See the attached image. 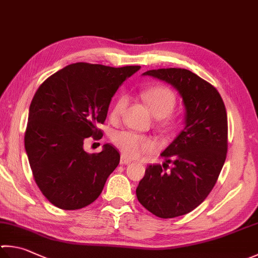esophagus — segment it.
I'll return each instance as SVG.
<instances>
[{
	"label": "esophagus",
	"mask_w": 258,
	"mask_h": 258,
	"mask_svg": "<svg viewBox=\"0 0 258 258\" xmlns=\"http://www.w3.org/2000/svg\"><path fill=\"white\" fill-rule=\"evenodd\" d=\"M131 163V159L128 158L127 156H124V155H121L120 157V164L121 165H128Z\"/></svg>",
	"instance_id": "34e87169"
}]
</instances>
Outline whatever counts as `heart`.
Here are the masks:
<instances>
[{"label":"heart","mask_w":258,"mask_h":258,"mask_svg":"<svg viewBox=\"0 0 258 258\" xmlns=\"http://www.w3.org/2000/svg\"><path fill=\"white\" fill-rule=\"evenodd\" d=\"M142 99L155 118L163 119L171 114L175 108V95L171 90L164 86H153L142 92ZM127 104V99L121 96L113 105L110 112L111 120H118ZM112 142L121 153L127 157H138L146 153H152L156 149V143L148 136L133 133V131H118L112 136Z\"/></svg>","instance_id":"b5f03b06"}]
</instances>
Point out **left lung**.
Masks as SVG:
<instances>
[{
	"mask_svg": "<svg viewBox=\"0 0 258 258\" xmlns=\"http://www.w3.org/2000/svg\"><path fill=\"white\" fill-rule=\"evenodd\" d=\"M143 75L171 84L185 108V127L160 154L163 166L149 165L136 189L149 212L168 219L194 210L215 186L227 156V112L216 87L191 71L160 69Z\"/></svg>",
	"mask_w": 258,
	"mask_h": 258,
	"instance_id": "obj_1",
	"label": "left lung"
}]
</instances>
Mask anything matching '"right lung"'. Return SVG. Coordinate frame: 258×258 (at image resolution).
<instances>
[{
  "label": "right lung",
  "instance_id": "1",
  "mask_svg": "<svg viewBox=\"0 0 258 258\" xmlns=\"http://www.w3.org/2000/svg\"><path fill=\"white\" fill-rule=\"evenodd\" d=\"M140 66L110 67L76 62L39 86L29 108L24 147L38 187L53 206L77 210L94 202L120 154L105 144L101 153L84 150V139L101 137L119 86Z\"/></svg>",
  "mask_w": 258,
  "mask_h": 258
}]
</instances>
